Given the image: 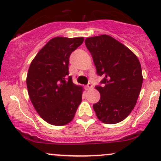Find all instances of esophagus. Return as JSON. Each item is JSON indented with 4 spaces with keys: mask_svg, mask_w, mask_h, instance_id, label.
Wrapping results in <instances>:
<instances>
[{
    "mask_svg": "<svg viewBox=\"0 0 161 161\" xmlns=\"http://www.w3.org/2000/svg\"><path fill=\"white\" fill-rule=\"evenodd\" d=\"M92 88H93V86H92L91 83H88V84L86 86V89L90 90V89H92Z\"/></svg>",
    "mask_w": 161,
    "mask_h": 161,
    "instance_id": "esophagus-1",
    "label": "esophagus"
}]
</instances>
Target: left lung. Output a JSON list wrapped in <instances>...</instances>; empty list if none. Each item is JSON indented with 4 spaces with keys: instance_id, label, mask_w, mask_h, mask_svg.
Here are the masks:
<instances>
[{
    "instance_id": "obj_1",
    "label": "left lung",
    "mask_w": 161,
    "mask_h": 161,
    "mask_svg": "<svg viewBox=\"0 0 161 161\" xmlns=\"http://www.w3.org/2000/svg\"><path fill=\"white\" fill-rule=\"evenodd\" d=\"M102 86H95L101 94L93 105L99 120L107 124L123 121L136 106L143 82L141 64L126 46L108 35L90 37L86 41Z\"/></svg>"
}]
</instances>
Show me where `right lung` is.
Listing matches in <instances>:
<instances>
[{"instance_id":"add662e5","label":"right lung","mask_w":161,"mask_h":161,"mask_svg":"<svg viewBox=\"0 0 161 161\" xmlns=\"http://www.w3.org/2000/svg\"><path fill=\"white\" fill-rule=\"evenodd\" d=\"M83 42V37L53 38L29 66L28 93L37 113L49 124L69 123L82 102V87L75 85L68 75L70 54Z\"/></svg>"}]
</instances>
